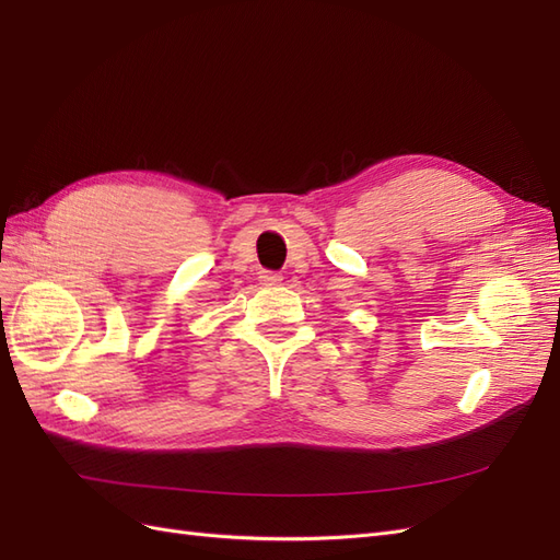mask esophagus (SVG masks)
<instances>
[{
    "mask_svg": "<svg viewBox=\"0 0 560 560\" xmlns=\"http://www.w3.org/2000/svg\"><path fill=\"white\" fill-rule=\"evenodd\" d=\"M259 280H261V284H266V287H273V284H280V282H282V276L276 273V270H261Z\"/></svg>",
    "mask_w": 560,
    "mask_h": 560,
    "instance_id": "esophagus-1",
    "label": "esophagus"
}]
</instances>
